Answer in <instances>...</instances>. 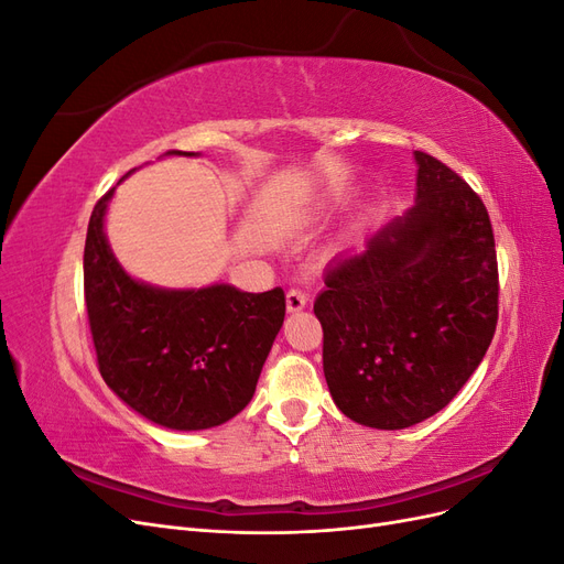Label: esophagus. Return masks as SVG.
<instances>
[{"label":"esophagus","instance_id":"esophagus-1","mask_svg":"<svg viewBox=\"0 0 564 564\" xmlns=\"http://www.w3.org/2000/svg\"><path fill=\"white\" fill-rule=\"evenodd\" d=\"M305 303H308V294H305V289H301V286H292L286 292V308L289 311H301V308H305Z\"/></svg>","mask_w":564,"mask_h":564}]
</instances>
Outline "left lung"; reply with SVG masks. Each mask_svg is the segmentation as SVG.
<instances>
[{
  "instance_id": "left-lung-1",
  "label": "left lung",
  "mask_w": 564,
  "mask_h": 564,
  "mask_svg": "<svg viewBox=\"0 0 564 564\" xmlns=\"http://www.w3.org/2000/svg\"><path fill=\"white\" fill-rule=\"evenodd\" d=\"M416 204L327 270L313 311L324 379L348 419L409 429L473 377L499 319V265L485 202L416 150Z\"/></svg>"
}]
</instances>
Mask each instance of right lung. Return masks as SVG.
<instances>
[{
  "instance_id": "right-lung-1",
  "label": "right lung",
  "mask_w": 564,
  "mask_h": 564,
  "mask_svg": "<svg viewBox=\"0 0 564 564\" xmlns=\"http://www.w3.org/2000/svg\"><path fill=\"white\" fill-rule=\"evenodd\" d=\"M110 197L112 191L96 202L84 245V301L100 377L133 412L166 429L226 423L249 404L282 327V286L166 292L131 280L106 242Z\"/></svg>"
}]
</instances>
